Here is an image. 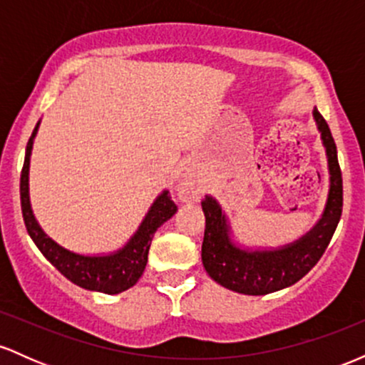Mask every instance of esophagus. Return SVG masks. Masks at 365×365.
Listing matches in <instances>:
<instances>
[{"mask_svg":"<svg viewBox=\"0 0 365 365\" xmlns=\"http://www.w3.org/2000/svg\"><path fill=\"white\" fill-rule=\"evenodd\" d=\"M180 194H182V197L183 199H192V197H194V187H192V183L190 182H185L183 183V187H182V192H180Z\"/></svg>","mask_w":365,"mask_h":365,"instance_id":"34e87169","label":"esophagus"}]
</instances>
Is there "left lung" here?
Here are the masks:
<instances>
[{
	"label": "left lung",
	"instance_id": "left-lung-1",
	"mask_svg": "<svg viewBox=\"0 0 365 365\" xmlns=\"http://www.w3.org/2000/svg\"><path fill=\"white\" fill-rule=\"evenodd\" d=\"M312 115L328 156L329 194L324 212L311 232L279 249H240L230 238L228 221L217 200L211 195H206L202 200V211L206 216L202 264L207 274L221 287L244 295H266L283 290L302 279L328 249L341 217L343 180L336 144L328 123L317 110H314Z\"/></svg>",
	"mask_w": 365,
	"mask_h": 365
}]
</instances>
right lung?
Here are the masks:
<instances>
[{
    "label": "right lung",
    "mask_w": 365,
    "mask_h": 365,
    "mask_svg": "<svg viewBox=\"0 0 365 365\" xmlns=\"http://www.w3.org/2000/svg\"><path fill=\"white\" fill-rule=\"evenodd\" d=\"M39 128L36 125L31 139L25 149V161L22 175H20V202H22V215L29 235H31L37 249L60 273L70 282L81 288L91 292H101L108 295H116L133 287L144 273L148 264V254L154 233L165 221L177 212V204L171 200L170 192L163 190L161 195L154 200L149 212L145 215L139 230L116 252L108 255H82L66 250L58 245L53 238H49L37 223L29 199V165H31V153L34 137Z\"/></svg>",
    "instance_id": "right-lung-1"
}]
</instances>
